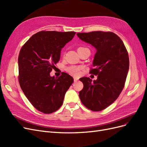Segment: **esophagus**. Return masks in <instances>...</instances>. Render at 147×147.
Segmentation results:
<instances>
[{
	"mask_svg": "<svg viewBox=\"0 0 147 147\" xmlns=\"http://www.w3.org/2000/svg\"><path fill=\"white\" fill-rule=\"evenodd\" d=\"M74 80L75 82H77L78 80V78H77V77H74Z\"/></svg>",
	"mask_w": 147,
	"mask_h": 147,
	"instance_id": "obj_1",
	"label": "esophagus"
}]
</instances>
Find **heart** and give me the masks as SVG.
Instances as JSON below:
<instances>
[{"mask_svg": "<svg viewBox=\"0 0 147 147\" xmlns=\"http://www.w3.org/2000/svg\"><path fill=\"white\" fill-rule=\"evenodd\" d=\"M79 48H83V47H79ZM66 71L70 74L74 75V76H78L80 74V71L82 70V67L80 66H75V65H71L69 67H67L65 69Z\"/></svg>", "mask_w": 147, "mask_h": 147, "instance_id": "b5f03b06", "label": "heart"}]
</instances>
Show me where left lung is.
I'll return each mask as SVG.
<instances>
[{"mask_svg":"<svg viewBox=\"0 0 147 147\" xmlns=\"http://www.w3.org/2000/svg\"><path fill=\"white\" fill-rule=\"evenodd\" d=\"M77 35L97 50L92 63L94 68L90 73L97 75V79H80L83 88L79 97L86 108L99 112L113 103L123 90L129 66L128 53L121 39L113 32L93 31Z\"/></svg>","mask_w":147,"mask_h":147,"instance_id":"1","label":"left lung"}]
</instances>
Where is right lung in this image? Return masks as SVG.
Instances as JSON below:
<instances>
[{
  "instance_id": "1",
  "label": "right lung",
  "mask_w": 147,
  "mask_h": 147,
  "mask_svg": "<svg viewBox=\"0 0 147 147\" xmlns=\"http://www.w3.org/2000/svg\"><path fill=\"white\" fill-rule=\"evenodd\" d=\"M76 32L40 31L22 47L18 56L19 83L34 107L43 113H51L63 105L73 78L63 72L60 77L50 73L58 63L61 51Z\"/></svg>"
}]
</instances>
